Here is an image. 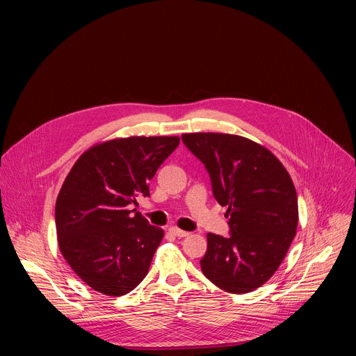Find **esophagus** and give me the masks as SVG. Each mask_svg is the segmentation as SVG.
Segmentation results:
<instances>
[{"label":"esophagus","mask_w":356,"mask_h":356,"mask_svg":"<svg viewBox=\"0 0 356 356\" xmlns=\"http://www.w3.org/2000/svg\"><path fill=\"white\" fill-rule=\"evenodd\" d=\"M170 232H172L173 235L179 236V238H184V236H188V235H189V232H188V231H183V229L177 228V227H172V228H170Z\"/></svg>","instance_id":"esophagus-1"}]
</instances>
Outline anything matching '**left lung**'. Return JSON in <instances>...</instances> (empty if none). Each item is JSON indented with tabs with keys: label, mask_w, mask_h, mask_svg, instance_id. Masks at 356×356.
<instances>
[{
	"label": "left lung",
	"mask_w": 356,
	"mask_h": 356,
	"mask_svg": "<svg viewBox=\"0 0 356 356\" xmlns=\"http://www.w3.org/2000/svg\"><path fill=\"white\" fill-rule=\"evenodd\" d=\"M181 140L207 167L218 203L228 208L231 236L208 234L202 273L223 291H254L273 277L296 236L293 180L268 148L250 138L192 133Z\"/></svg>",
	"instance_id": "left-lung-1"
}]
</instances>
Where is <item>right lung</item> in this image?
<instances>
[{
	"instance_id": "right-lung-1",
	"label": "right lung",
	"mask_w": 356,
	"mask_h": 356,
	"mask_svg": "<svg viewBox=\"0 0 356 356\" xmlns=\"http://www.w3.org/2000/svg\"><path fill=\"white\" fill-rule=\"evenodd\" d=\"M179 143L176 136L108 140L70 168L56 200L58 244L92 290L124 296L147 275L164 231L128 207L149 196V180Z\"/></svg>"
}]
</instances>
